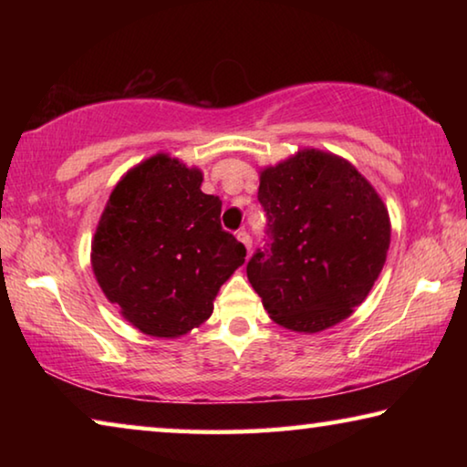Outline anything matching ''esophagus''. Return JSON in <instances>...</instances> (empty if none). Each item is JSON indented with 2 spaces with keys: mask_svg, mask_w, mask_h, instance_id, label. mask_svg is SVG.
<instances>
[{
  "mask_svg": "<svg viewBox=\"0 0 467 467\" xmlns=\"http://www.w3.org/2000/svg\"><path fill=\"white\" fill-rule=\"evenodd\" d=\"M236 239H239L243 244H244V249H247V253H251V234L247 233V231H244V228H243V231H239V233H236Z\"/></svg>",
  "mask_w": 467,
  "mask_h": 467,
  "instance_id": "obj_1",
  "label": "esophagus"
}]
</instances>
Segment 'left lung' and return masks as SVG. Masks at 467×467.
I'll return each instance as SVG.
<instances>
[{"label":"left lung","mask_w":467,"mask_h":467,"mask_svg":"<svg viewBox=\"0 0 467 467\" xmlns=\"http://www.w3.org/2000/svg\"><path fill=\"white\" fill-rule=\"evenodd\" d=\"M270 243L247 264L278 326L317 334L350 317L389 249V214L373 185L336 154L306 148L259 172Z\"/></svg>","instance_id":"obj_1"}]
</instances>
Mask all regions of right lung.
Wrapping results in <instances>:
<instances>
[{"instance_id": "add662e5", "label": "right lung", "mask_w": 467, "mask_h": 467, "mask_svg": "<svg viewBox=\"0 0 467 467\" xmlns=\"http://www.w3.org/2000/svg\"><path fill=\"white\" fill-rule=\"evenodd\" d=\"M200 169L150 156L115 185L92 239L99 286L141 334L200 327L247 249L220 226L223 202L202 192Z\"/></svg>"}]
</instances>
